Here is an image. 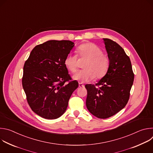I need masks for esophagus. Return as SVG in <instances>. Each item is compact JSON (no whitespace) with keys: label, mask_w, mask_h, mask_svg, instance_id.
<instances>
[{"label":"esophagus","mask_w":153,"mask_h":153,"mask_svg":"<svg viewBox=\"0 0 153 153\" xmlns=\"http://www.w3.org/2000/svg\"><path fill=\"white\" fill-rule=\"evenodd\" d=\"M79 87H84V85L82 84V83H79Z\"/></svg>","instance_id":"obj_1"}]
</instances>
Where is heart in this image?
<instances>
[{"label":"heart","mask_w":153,"mask_h":153,"mask_svg":"<svg viewBox=\"0 0 153 153\" xmlns=\"http://www.w3.org/2000/svg\"><path fill=\"white\" fill-rule=\"evenodd\" d=\"M77 53L81 58L86 59L83 70L77 71L73 76V78L82 83L89 82L94 77L99 79L106 73L109 66L110 59L108 56L102 53V49L93 43H85L79 46ZM65 67L71 73L76 71L78 67L77 57L72 54H68L65 59Z\"/></svg>","instance_id":"1"}]
</instances>
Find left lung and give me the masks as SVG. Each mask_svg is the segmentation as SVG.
Segmentation results:
<instances>
[{
    "instance_id": "left-lung-1",
    "label": "left lung",
    "mask_w": 153,
    "mask_h": 153,
    "mask_svg": "<svg viewBox=\"0 0 153 153\" xmlns=\"http://www.w3.org/2000/svg\"><path fill=\"white\" fill-rule=\"evenodd\" d=\"M110 59L106 74L96 84H86V105L100 119L111 117L126 106L133 84L134 74L129 57L116 42L103 39Z\"/></svg>"
}]
</instances>
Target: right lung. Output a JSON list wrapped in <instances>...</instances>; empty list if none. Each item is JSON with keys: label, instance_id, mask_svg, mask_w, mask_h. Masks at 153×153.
I'll use <instances>...</instances> for the list:
<instances>
[{"label": "right lung", "instance_id": "right-lung-1", "mask_svg": "<svg viewBox=\"0 0 153 153\" xmlns=\"http://www.w3.org/2000/svg\"><path fill=\"white\" fill-rule=\"evenodd\" d=\"M74 46L70 40H48L36 46L24 67L22 86L31 110L55 119L66 111L79 83L72 80L64 60Z\"/></svg>", "mask_w": 153, "mask_h": 153}]
</instances>
